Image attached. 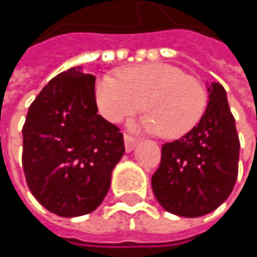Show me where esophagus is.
Returning a JSON list of instances; mask_svg holds the SVG:
<instances>
[{
  "label": "esophagus",
  "instance_id": "obj_1",
  "mask_svg": "<svg viewBox=\"0 0 257 257\" xmlns=\"http://www.w3.org/2000/svg\"><path fill=\"white\" fill-rule=\"evenodd\" d=\"M123 140H125V149H126V152L134 150V147L137 146V138H134V137L129 135V134H125V135H123Z\"/></svg>",
  "mask_w": 257,
  "mask_h": 257
}]
</instances>
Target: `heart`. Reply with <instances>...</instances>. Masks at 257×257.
I'll return each instance as SVG.
<instances>
[{
    "label": "heart",
    "instance_id": "obj_1",
    "mask_svg": "<svg viewBox=\"0 0 257 257\" xmlns=\"http://www.w3.org/2000/svg\"><path fill=\"white\" fill-rule=\"evenodd\" d=\"M95 98L99 113L110 122H120L141 108L147 114L143 126L158 131L162 138H179L202 119L208 95L201 80L171 64L125 67L117 78L96 81Z\"/></svg>",
    "mask_w": 257,
    "mask_h": 257
}]
</instances>
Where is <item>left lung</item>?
Segmentation results:
<instances>
[{
	"instance_id": "left-lung-1",
	"label": "left lung",
	"mask_w": 257,
	"mask_h": 257,
	"mask_svg": "<svg viewBox=\"0 0 257 257\" xmlns=\"http://www.w3.org/2000/svg\"><path fill=\"white\" fill-rule=\"evenodd\" d=\"M208 105L199 123L162 146L161 164L152 177L158 202L183 217L211 213L231 195L238 176L239 140L226 90L208 87Z\"/></svg>"
}]
</instances>
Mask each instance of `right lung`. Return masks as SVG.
I'll use <instances>...</instances> for the list:
<instances>
[{"instance_id":"right-lung-1","label":"right lung","mask_w":257,"mask_h":257,"mask_svg":"<svg viewBox=\"0 0 257 257\" xmlns=\"http://www.w3.org/2000/svg\"><path fill=\"white\" fill-rule=\"evenodd\" d=\"M22 135L26 183L44 208L77 217L99 207L125 144L98 114L92 74L76 67L52 78L31 104Z\"/></svg>"}]
</instances>
